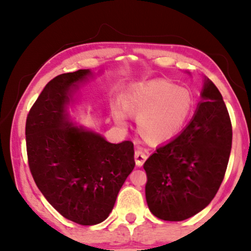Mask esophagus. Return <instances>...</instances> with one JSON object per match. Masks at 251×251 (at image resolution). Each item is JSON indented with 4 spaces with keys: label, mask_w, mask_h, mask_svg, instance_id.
<instances>
[{
    "label": "esophagus",
    "mask_w": 251,
    "mask_h": 251,
    "mask_svg": "<svg viewBox=\"0 0 251 251\" xmlns=\"http://www.w3.org/2000/svg\"><path fill=\"white\" fill-rule=\"evenodd\" d=\"M147 157H148V151L147 150H145V148H143L141 146L136 147V150H135V163L138 167L143 166V164L145 163Z\"/></svg>",
    "instance_id": "obj_1"
}]
</instances>
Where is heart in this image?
Instances as JSON below:
<instances>
[{
    "instance_id": "obj_1",
    "label": "heart",
    "mask_w": 251,
    "mask_h": 251,
    "mask_svg": "<svg viewBox=\"0 0 251 251\" xmlns=\"http://www.w3.org/2000/svg\"><path fill=\"white\" fill-rule=\"evenodd\" d=\"M123 109L137 116V127L144 139L152 144L172 141L180 133L193 113L194 99L187 88L166 80H152L123 97ZM114 120L126 126V115L114 112Z\"/></svg>"
}]
</instances>
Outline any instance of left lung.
Masks as SVG:
<instances>
[{
  "label": "left lung",
  "instance_id": "8db88e82",
  "mask_svg": "<svg viewBox=\"0 0 251 251\" xmlns=\"http://www.w3.org/2000/svg\"><path fill=\"white\" fill-rule=\"evenodd\" d=\"M201 99L186 128L144 164L146 201L159 219L181 222L198 214L216 196L225 177L232 142L230 117L209 78Z\"/></svg>",
  "mask_w": 251,
  "mask_h": 251
}]
</instances>
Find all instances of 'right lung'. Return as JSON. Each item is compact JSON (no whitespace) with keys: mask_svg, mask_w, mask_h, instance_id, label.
Segmentation results:
<instances>
[{"mask_svg":"<svg viewBox=\"0 0 251 251\" xmlns=\"http://www.w3.org/2000/svg\"><path fill=\"white\" fill-rule=\"evenodd\" d=\"M90 70L61 74L46 84L26 118L28 166L36 186L63 217L83 226L108 217L135 167L134 144H112L70 123L67 105Z\"/></svg>","mask_w":251,"mask_h":251,"instance_id":"right-lung-1","label":"right lung"}]
</instances>
